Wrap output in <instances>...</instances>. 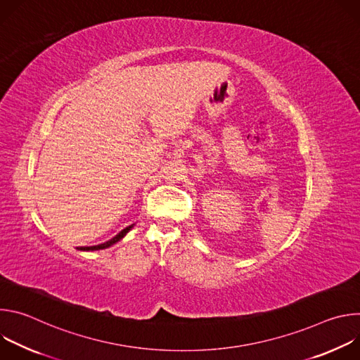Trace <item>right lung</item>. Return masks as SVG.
<instances>
[{
    "label": "right lung",
    "mask_w": 360,
    "mask_h": 360,
    "mask_svg": "<svg viewBox=\"0 0 360 360\" xmlns=\"http://www.w3.org/2000/svg\"><path fill=\"white\" fill-rule=\"evenodd\" d=\"M134 228V224L132 225H129V226H127L125 229H122L118 235H115L112 239H110V240H107V242H104V243H99V245H94V246H79V248H77L78 250H99V249H107V248H110V246H112L114 243H117L118 240H121L131 229Z\"/></svg>",
    "instance_id": "add662e5"
}]
</instances>
